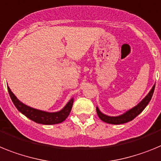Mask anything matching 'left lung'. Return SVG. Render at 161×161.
<instances>
[{
    "label": "left lung",
    "mask_w": 161,
    "mask_h": 161,
    "mask_svg": "<svg viewBox=\"0 0 161 161\" xmlns=\"http://www.w3.org/2000/svg\"><path fill=\"white\" fill-rule=\"evenodd\" d=\"M155 85L156 84H154V86H152V88L151 89L150 92H148V94L139 102V104L135 105V107H133L130 109L127 110L124 114L118 116H114V117L113 116H108L101 113L100 110L99 109V108L96 107V113H97L98 117H100V120H102L104 122L108 123V124H114V125H119V124H123V123H126L132 121L134 118H135L139 114L142 113V110L144 109L146 106L148 104L149 101L152 99L153 92H154Z\"/></svg>",
    "instance_id": "left-lung-1"
}]
</instances>
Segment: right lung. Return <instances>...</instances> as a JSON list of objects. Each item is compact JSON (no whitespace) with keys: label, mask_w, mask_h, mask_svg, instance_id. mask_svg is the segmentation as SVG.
Returning a JSON list of instances; mask_svg holds the SVG:
<instances>
[{"label":"right lung","mask_w":161,"mask_h":161,"mask_svg":"<svg viewBox=\"0 0 161 161\" xmlns=\"http://www.w3.org/2000/svg\"><path fill=\"white\" fill-rule=\"evenodd\" d=\"M7 88H8V92H9L11 100L13 101L15 107L17 108V109L20 113H22L23 115L26 116V117H28L31 121L39 123V124H43V125H54V124H58V123L65 121L67 117L69 115L73 103L75 100L74 98H71L69 102L65 104V107L61 108L60 111L46 112L43 111V110L36 109V108L23 104L16 97V96L13 92H11L9 86H7Z\"/></svg>","instance_id":"1"}]
</instances>
